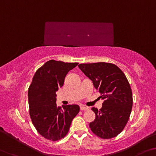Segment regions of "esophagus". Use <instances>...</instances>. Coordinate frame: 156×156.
Returning a JSON list of instances; mask_svg holds the SVG:
<instances>
[{
  "instance_id": "esophagus-1",
  "label": "esophagus",
  "mask_w": 156,
  "mask_h": 156,
  "mask_svg": "<svg viewBox=\"0 0 156 156\" xmlns=\"http://www.w3.org/2000/svg\"><path fill=\"white\" fill-rule=\"evenodd\" d=\"M80 110L85 111V110H88L89 108H88L87 107H85V106H83H83H80Z\"/></svg>"
}]
</instances>
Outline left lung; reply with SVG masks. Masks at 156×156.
I'll list each match as a JSON object with an SVG mask.
<instances>
[{"mask_svg": "<svg viewBox=\"0 0 156 156\" xmlns=\"http://www.w3.org/2000/svg\"><path fill=\"white\" fill-rule=\"evenodd\" d=\"M79 69L92 81L104 100L96 117L90 123L93 133L102 139H111L122 131L129 119L133 94L127 78L117 65L108 62L80 64Z\"/></svg>", "mask_w": 156, "mask_h": 156, "instance_id": "obj_1", "label": "left lung"}]
</instances>
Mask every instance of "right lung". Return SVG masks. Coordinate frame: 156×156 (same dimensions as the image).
<instances>
[{
    "mask_svg": "<svg viewBox=\"0 0 156 156\" xmlns=\"http://www.w3.org/2000/svg\"><path fill=\"white\" fill-rule=\"evenodd\" d=\"M78 62L51 60L35 72L28 88L30 117L37 131L46 140L55 142L67 134L80 108L56 105V91L63 86L66 74Z\"/></svg>",
    "mask_w": 156,
    "mask_h": 156,
    "instance_id": "add662e5",
    "label": "right lung"
}]
</instances>
